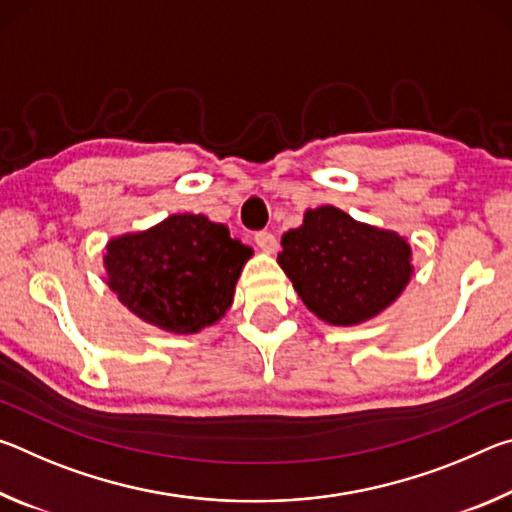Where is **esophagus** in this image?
<instances>
[{"instance_id": "1", "label": "esophagus", "mask_w": 512, "mask_h": 512, "mask_svg": "<svg viewBox=\"0 0 512 512\" xmlns=\"http://www.w3.org/2000/svg\"><path fill=\"white\" fill-rule=\"evenodd\" d=\"M255 244L259 246V250H264V253H268V255H273L275 250H277V239H275V235L273 232H257L255 235Z\"/></svg>"}]
</instances>
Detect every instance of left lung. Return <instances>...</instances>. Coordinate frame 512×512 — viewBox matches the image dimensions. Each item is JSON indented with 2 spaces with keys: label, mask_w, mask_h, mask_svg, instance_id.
Segmentation results:
<instances>
[{
  "label": "left lung",
  "mask_w": 512,
  "mask_h": 512,
  "mask_svg": "<svg viewBox=\"0 0 512 512\" xmlns=\"http://www.w3.org/2000/svg\"><path fill=\"white\" fill-rule=\"evenodd\" d=\"M411 257L409 241L397 232L320 205L305 212L300 228L284 232L277 264L311 314L350 327L402 296L413 275Z\"/></svg>",
  "instance_id": "8db88e82"
}]
</instances>
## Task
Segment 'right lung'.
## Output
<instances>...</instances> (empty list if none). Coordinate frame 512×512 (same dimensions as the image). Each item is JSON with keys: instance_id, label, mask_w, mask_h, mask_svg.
<instances>
[{"instance_id": "1", "label": "right lung", "mask_w": 512, "mask_h": 512, "mask_svg": "<svg viewBox=\"0 0 512 512\" xmlns=\"http://www.w3.org/2000/svg\"><path fill=\"white\" fill-rule=\"evenodd\" d=\"M253 248L205 214H171L106 244V284L144 323L196 334L225 316Z\"/></svg>"}]
</instances>
